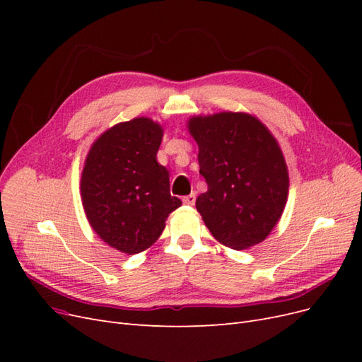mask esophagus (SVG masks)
Returning a JSON list of instances; mask_svg holds the SVG:
<instances>
[{"label":"esophagus","mask_w":362,"mask_h":362,"mask_svg":"<svg viewBox=\"0 0 362 362\" xmlns=\"http://www.w3.org/2000/svg\"><path fill=\"white\" fill-rule=\"evenodd\" d=\"M182 202H184L185 205H194V202H196V194H194V193H190V194H187V196H184Z\"/></svg>","instance_id":"obj_1"}]
</instances>
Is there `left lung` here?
<instances>
[{
	"label": "left lung",
	"instance_id": "left-lung-1",
	"mask_svg": "<svg viewBox=\"0 0 362 362\" xmlns=\"http://www.w3.org/2000/svg\"><path fill=\"white\" fill-rule=\"evenodd\" d=\"M187 127L208 185L196 199L206 228L235 250L261 243L288 196V170L276 139L255 116L240 112L193 116Z\"/></svg>",
	"mask_w": 362,
	"mask_h": 362
}]
</instances>
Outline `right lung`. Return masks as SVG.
Here are the masks:
<instances>
[{
	"label": "right lung",
	"instance_id": "obj_1",
	"mask_svg": "<svg viewBox=\"0 0 362 362\" xmlns=\"http://www.w3.org/2000/svg\"><path fill=\"white\" fill-rule=\"evenodd\" d=\"M161 139L160 124L134 117L108 128L86 157L80 189L87 221L103 242L128 255L154 245L181 205L157 163Z\"/></svg>",
	"mask_w": 362,
	"mask_h": 362
}]
</instances>
